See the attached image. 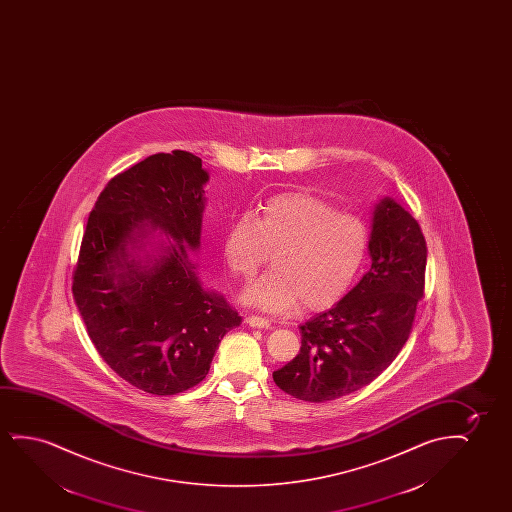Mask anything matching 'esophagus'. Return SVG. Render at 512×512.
Masks as SVG:
<instances>
[{"label": "esophagus", "mask_w": 512, "mask_h": 512, "mask_svg": "<svg viewBox=\"0 0 512 512\" xmlns=\"http://www.w3.org/2000/svg\"><path fill=\"white\" fill-rule=\"evenodd\" d=\"M246 323H248L250 327H259V329H267V327L271 325V322H269L267 318L259 315L248 316V318H246Z\"/></svg>", "instance_id": "obj_1"}]
</instances>
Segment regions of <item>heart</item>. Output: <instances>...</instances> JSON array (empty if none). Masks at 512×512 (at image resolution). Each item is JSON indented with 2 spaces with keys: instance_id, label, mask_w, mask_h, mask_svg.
<instances>
[{
  "instance_id": "b5f03b06",
  "label": "heart",
  "mask_w": 512,
  "mask_h": 512,
  "mask_svg": "<svg viewBox=\"0 0 512 512\" xmlns=\"http://www.w3.org/2000/svg\"><path fill=\"white\" fill-rule=\"evenodd\" d=\"M371 232L350 211L306 190L269 197L257 217L241 215L222 236L236 278L252 281L274 253V269L246 290V301L273 313H318L348 295L364 267Z\"/></svg>"
}]
</instances>
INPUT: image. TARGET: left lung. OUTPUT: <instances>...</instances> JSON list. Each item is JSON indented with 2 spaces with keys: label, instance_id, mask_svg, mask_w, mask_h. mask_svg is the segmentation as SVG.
Instances as JSON below:
<instances>
[{
  "label": "left lung",
  "instance_id": "left-lung-1",
  "mask_svg": "<svg viewBox=\"0 0 512 512\" xmlns=\"http://www.w3.org/2000/svg\"><path fill=\"white\" fill-rule=\"evenodd\" d=\"M372 266L357 287L327 313L301 325V351L273 372L295 399L327 402L357 392L399 355L425 295L427 241L400 204L374 210Z\"/></svg>",
  "mask_w": 512,
  "mask_h": 512
}]
</instances>
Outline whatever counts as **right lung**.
<instances>
[{
    "label": "right lung",
    "instance_id": "1",
    "mask_svg": "<svg viewBox=\"0 0 512 512\" xmlns=\"http://www.w3.org/2000/svg\"><path fill=\"white\" fill-rule=\"evenodd\" d=\"M208 173L185 150L155 154L113 176L89 215L73 295L101 358L127 383L176 395L201 383L218 344L241 316L206 292L187 259L199 246ZM150 224L174 243L148 267L125 246Z\"/></svg>",
    "mask_w": 512,
    "mask_h": 512
}]
</instances>
